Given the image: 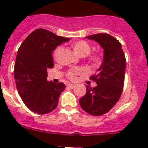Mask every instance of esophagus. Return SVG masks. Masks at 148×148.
I'll return each instance as SVG.
<instances>
[{
  "instance_id": "34e87169",
  "label": "esophagus",
  "mask_w": 148,
  "mask_h": 148,
  "mask_svg": "<svg viewBox=\"0 0 148 148\" xmlns=\"http://www.w3.org/2000/svg\"><path fill=\"white\" fill-rule=\"evenodd\" d=\"M67 87H68V88H74V87H75V86H74V84H67Z\"/></svg>"
}]
</instances>
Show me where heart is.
I'll list each match as a JSON object with an SVG mask.
<instances>
[{
  "instance_id": "1",
  "label": "heart",
  "mask_w": 148,
  "mask_h": 148,
  "mask_svg": "<svg viewBox=\"0 0 148 148\" xmlns=\"http://www.w3.org/2000/svg\"><path fill=\"white\" fill-rule=\"evenodd\" d=\"M71 47L74 50V53H76L77 55L80 56V57H84V56L88 55V53L90 52V49H91L90 45L87 41H84V40H78V41L74 42L71 45ZM60 50H61V48L60 47L56 48L55 51H54V56L55 57H57L58 53H60ZM88 60L92 64L98 65L99 64H101L102 58L98 53H93V54H90V55L88 56ZM84 72V71L83 69L72 70V71H70L67 73V77L71 79V80H74L76 78V75L82 74Z\"/></svg>"
}]
</instances>
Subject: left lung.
Wrapping results in <instances>:
<instances>
[{
	"mask_svg": "<svg viewBox=\"0 0 148 148\" xmlns=\"http://www.w3.org/2000/svg\"><path fill=\"white\" fill-rule=\"evenodd\" d=\"M86 38L99 43L103 49V61L97 73L90 77L97 86L92 88L86 85L87 92L80 99V105L88 114L101 116L108 113L121 95L126 58L121 44L108 34H96Z\"/></svg>",
	"mask_w": 148,
	"mask_h": 148,
	"instance_id": "8db88e82",
	"label": "left lung"
}]
</instances>
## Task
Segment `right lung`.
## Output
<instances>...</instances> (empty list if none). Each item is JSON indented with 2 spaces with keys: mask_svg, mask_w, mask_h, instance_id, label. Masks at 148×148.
I'll return each instance as SVG.
<instances>
[{
  "mask_svg": "<svg viewBox=\"0 0 148 148\" xmlns=\"http://www.w3.org/2000/svg\"><path fill=\"white\" fill-rule=\"evenodd\" d=\"M69 40L39 28L20 46L14 65L16 86L23 102L33 112L46 114L57 108L65 84L47 81V69L53 67V50Z\"/></svg>",
  "mask_w": 148,
  "mask_h": 148,
  "instance_id": "obj_1",
  "label": "right lung"
}]
</instances>
